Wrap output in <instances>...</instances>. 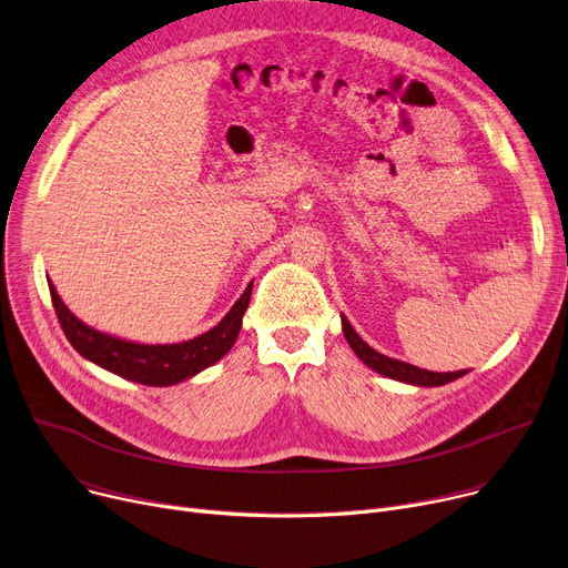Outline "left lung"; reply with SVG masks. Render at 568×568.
<instances>
[{
	"label": "left lung",
	"mask_w": 568,
	"mask_h": 568,
	"mask_svg": "<svg viewBox=\"0 0 568 568\" xmlns=\"http://www.w3.org/2000/svg\"><path fill=\"white\" fill-rule=\"evenodd\" d=\"M339 320H343V333H345V339L349 343V347L354 349V354L369 367L374 369L376 374L382 376H388V379H395V382H402V384H408V386H420V388H436V386H445L449 382H457L459 376L468 374L470 369H457V372H429V369H423V367H415L410 363H404V361H397V358H390V356H384L376 349H372L365 339L354 331V326L349 324V320L339 313Z\"/></svg>",
	"instance_id": "obj_1"
}]
</instances>
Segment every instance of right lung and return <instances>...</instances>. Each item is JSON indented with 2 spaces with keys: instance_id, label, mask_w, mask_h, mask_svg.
<instances>
[{
  "instance_id": "right-lung-1",
  "label": "right lung",
  "mask_w": 568,
  "mask_h": 568,
  "mask_svg": "<svg viewBox=\"0 0 568 568\" xmlns=\"http://www.w3.org/2000/svg\"><path fill=\"white\" fill-rule=\"evenodd\" d=\"M48 285L61 328L68 343L80 352V356L111 374L123 376L128 382L160 388L192 379V376L207 369L233 349L253 290V283H248L244 294L235 301V306L225 313V317L214 328L205 331L203 335L173 345H145L134 343V339L109 335L84 324L80 317H74L68 311L54 283L48 281Z\"/></svg>"
}]
</instances>
